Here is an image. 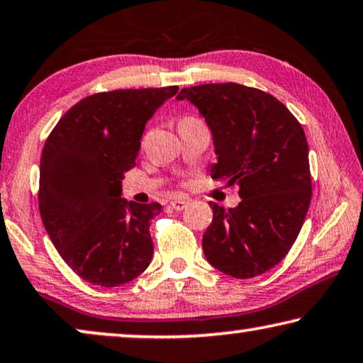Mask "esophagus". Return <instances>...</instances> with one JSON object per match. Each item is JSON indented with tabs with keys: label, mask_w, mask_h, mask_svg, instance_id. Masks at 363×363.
Instances as JSON below:
<instances>
[{
	"label": "esophagus",
	"mask_w": 363,
	"mask_h": 363,
	"mask_svg": "<svg viewBox=\"0 0 363 363\" xmlns=\"http://www.w3.org/2000/svg\"><path fill=\"white\" fill-rule=\"evenodd\" d=\"M170 206H172V208H174L175 211H183V209H185L186 206H188V201H186V199H180V198H178V199H172V201H170Z\"/></svg>",
	"instance_id": "obj_1"
}]
</instances>
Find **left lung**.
<instances>
[{"label":"left lung","instance_id":"8db88e82","mask_svg":"<svg viewBox=\"0 0 363 363\" xmlns=\"http://www.w3.org/2000/svg\"><path fill=\"white\" fill-rule=\"evenodd\" d=\"M209 126L217 155L214 180L238 185L237 208L216 203L203 235L209 264L250 279L289 253L311 199L308 144L297 118L271 94L235 82L182 89Z\"/></svg>","mask_w":363,"mask_h":363}]
</instances>
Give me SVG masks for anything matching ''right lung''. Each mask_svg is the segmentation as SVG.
Wrapping results in <instances>:
<instances>
[{"instance_id":"1","label":"right lung","mask_w":363,"mask_h":363,"mask_svg":"<svg viewBox=\"0 0 363 363\" xmlns=\"http://www.w3.org/2000/svg\"><path fill=\"white\" fill-rule=\"evenodd\" d=\"M177 86L121 89L82 99L50 133L40 159L38 208L61 258L102 287L136 279L154 253L150 220L159 203L121 198L147 121Z\"/></svg>"}]
</instances>
